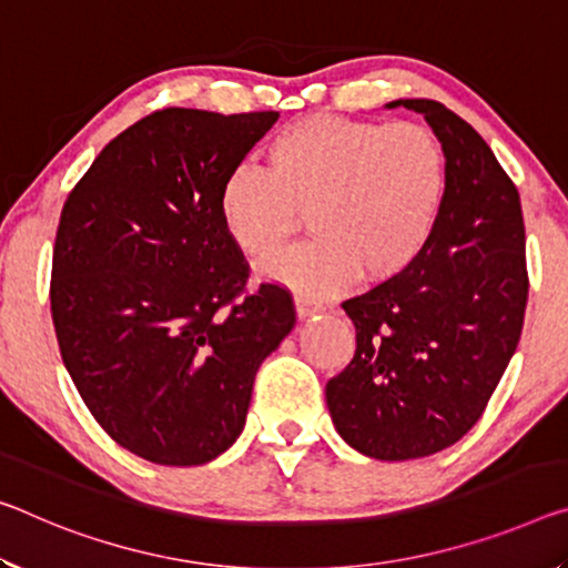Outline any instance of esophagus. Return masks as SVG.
Returning a JSON list of instances; mask_svg holds the SVG:
<instances>
[{
  "instance_id": "1",
  "label": "esophagus",
  "mask_w": 568,
  "mask_h": 568,
  "mask_svg": "<svg viewBox=\"0 0 568 568\" xmlns=\"http://www.w3.org/2000/svg\"><path fill=\"white\" fill-rule=\"evenodd\" d=\"M323 308L318 303H313V301H308V298H295V313H298V318L303 321V318H311V316H316V313H321Z\"/></svg>"
}]
</instances>
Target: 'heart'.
Returning <instances> with one entry per match:
<instances>
[{
	"mask_svg": "<svg viewBox=\"0 0 568 568\" xmlns=\"http://www.w3.org/2000/svg\"><path fill=\"white\" fill-rule=\"evenodd\" d=\"M265 156L267 169L237 166L224 176L220 220L240 252L265 260L308 214L316 240L260 267L305 298L346 291L358 273L366 281L404 273L445 202V149L419 123L308 115L285 125Z\"/></svg>",
	"mask_w": 568,
	"mask_h": 568,
	"instance_id": "1",
	"label": "heart"
}]
</instances>
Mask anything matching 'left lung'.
Masks as SVG:
<instances>
[{
  "label": "left lung",
  "instance_id": "8db88e82",
  "mask_svg": "<svg viewBox=\"0 0 568 568\" xmlns=\"http://www.w3.org/2000/svg\"><path fill=\"white\" fill-rule=\"evenodd\" d=\"M425 115L447 159V192L425 250L344 311L356 354L326 384L336 432L374 460H417L473 429L516 354L528 301L520 196L478 131L443 103Z\"/></svg>",
  "mask_w": 568,
  "mask_h": 568
}]
</instances>
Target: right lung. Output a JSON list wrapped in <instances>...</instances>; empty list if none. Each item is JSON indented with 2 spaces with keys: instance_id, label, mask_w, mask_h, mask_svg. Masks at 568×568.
<instances>
[{
  "instance_id": "1",
  "label": "right lung",
  "mask_w": 568,
  "mask_h": 568,
  "mask_svg": "<svg viewBox=\"0 0 568 568\" xmlns=\"http://www.w3.org/2000/svg\"><path fill=\"white\" fill-rule=\"evenodd\" d=\"M275 121L164 108L108 143L62 206V362L98 425L149 463L204 465L235 445L260 364L295 326L277 285L235 303L247 265L217 206Z\"/></svg>"
}]
</instances>
